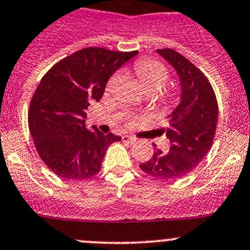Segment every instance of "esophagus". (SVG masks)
Segmentation results:
<instances>
[{"instance_id": "1", "label": "esophagus", "mask_w": 250, "mask_h": 250, "mask_svg": "<svg viewBox=\"0 0 250 250\" xmlns=\"http://www.w3.org/2000/svg\"><path fill=\"white\" fill-rule=\"evenodd\" d=\"M122 140L125 141V143H128V144H134L136 141L135 138H133V136H129V135H123L122 136Z\"/></svg>"}]
</instances>
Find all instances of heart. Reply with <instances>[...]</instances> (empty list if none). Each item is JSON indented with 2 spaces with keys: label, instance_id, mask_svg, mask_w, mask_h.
I'll list each match as a JSON object with an SVG mask.
<instances>
[{
  "label": "heart",
  "instance_id": "heart-1",
  "mask_svg": "<svg viewBox=\"0 0 250 250\" xmlns=\"http://www.w3.org/2000/svg\"><path fill=\"white\" fill-rule=\"evenodd\" d=\"M134 72L146 91L153 90L158 92L160 88L164 87L167 78H169L167 70L165 69L164 65L158 62L146 61V60L136 62L134 64ZM121 80H122V75L120 73L115 74L107 83L106 91H114L121 83Z\"/></svg>",
  "mask_w": 250,
  "mask_h": 250
}]
</instances>
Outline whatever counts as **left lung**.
Wrapping results in <instances>:
<instances>
[{
    "label": "left lung",
    "instance_id": "left-lung-1",
    "mask_svg": "<svg viewBox=\"0 0 250 250\" xmlns=\"http://www.w3.org/2000/svg\"><path fill=\"white\" fill-rule=\"evenodd\" d=\"M157 52L175 69L180 102L160 132L170 140L169 152L156 149L140 169L158 180H177L189 173L211 149L218 122V104L211 83L185 56L171 49Z\"/></svg>",
    "mask_w": 250,
    "mask_h": 250
}]
</instances>
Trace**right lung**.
<instances>
[{
  "label": "right lung",
  "mask_w": 250,
  "mask_h": 250,
  "mask_svg": "<svg viewBox=\"0 0 250 250\" xmlns=\"http://www.w3.org/2000/svg\"><path fill=\"white\" fill-rule=\"evenodd\" d=\"M138 51L86 48L54 65L32 97L28 128L42 160L64 180H87L99 172L105 152L121 136L86 128V109L101 101L116 70Z\"/></svg>",
  "instance_id": "right-lung-1"
}]
</instances>
